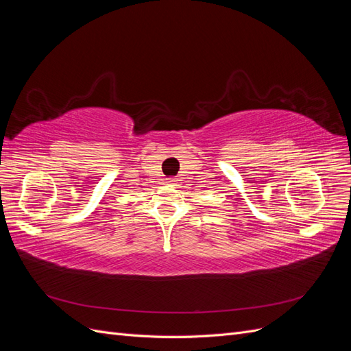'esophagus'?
<instances>
[{
	"label": "esophagus",
	"instance_id": "obj_1",
	"mask_svg": "<svg viewBox=\"0 0 351 351\" xmlns=\"http://www.w3.org/2000/svg\"><path fill=\"white\" fill-rule=\"evenodd\" d=\"M167 183H168V184H169V186H171V187H173V186H176V180H173V178H169V180H168V182H167Z\"/></svg>",
	"mask_w": 351,
	"mask_h": 351
}]
</instances>
